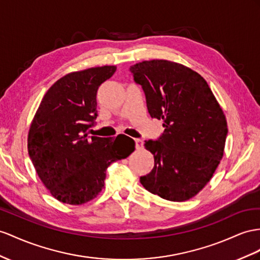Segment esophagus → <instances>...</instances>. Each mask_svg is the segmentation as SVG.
<instances>
[{
    "label": "esophagus",
    "mask_w": 260,
    "mask_h": 260,
    "mask_svg": "<svg viewBox=\"0 0 260 260\" xmlns=\"http://www.w3.org/2000/svg\"><path fill=\"white\" fill-rule=\"evenodd\" d=\"M135 144H136V149H137V150H141V149H143V147H144V142H143V139H141V138H136V139H135Z\"/></svg>",
    "instance_id": "1"
}]
</instances>
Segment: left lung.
<instances>
[{"label":"left lung","instance_id":"left-lung-1","mask_svg":"<svg viewBox=\"0 0 260 260\" xmlns=\"http://www.w3.org/2000/svg\"><path fill=\"white\" fill-rule=\"evenodd\" d=\"M142 85L152 118L165 131L145 142L155 158L146 190L169 201L194 197L210 181L221 161L228 123L209 84L198 72L168 60L138 62L129 68Z\"/></svg>","mask_w":260,"mask_h":260}]
</instances>
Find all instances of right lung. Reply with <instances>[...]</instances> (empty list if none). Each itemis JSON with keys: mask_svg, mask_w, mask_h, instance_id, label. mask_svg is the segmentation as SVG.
<instances>
[{"mask_svg": "<svg viewBox=\"0 0 260 260\" xmlns=\"http://www.w3.org/2000/svg\"><path fill=\"white\" fill-rule=\"evenodd\" d=\"M115 71V66L96 67L59 79L32 119L29 158L45 187L60 202L79 205L94 199L104 187L109 166L135 150V142L126 135H88L98 116L99 86Z\"/></svg>", "mask_w": 260, "mask_h": 260, "instance_id": "add662e5", "label": "right lung"}]
</instances>
